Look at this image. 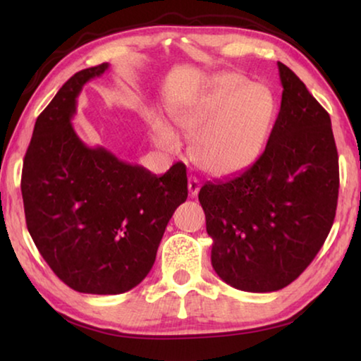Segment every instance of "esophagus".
Instances as JSON below:
<instances>
[{"mask_svg":"<svg viewBox=\"0 0 361 361\" xmlns=\"http://www.w3.org/2000/svg\"><path fill=\"white\" fill-rule=\"evenodd\" d=\"M188 189H189V194L195 197V195L199 194V189H200V181L195 178V176H191L188 181Z\"/></svg>","mask_w":361,"mask_h":361,"instance_id":"obj_1","label":"esophagus"}]
</instances>
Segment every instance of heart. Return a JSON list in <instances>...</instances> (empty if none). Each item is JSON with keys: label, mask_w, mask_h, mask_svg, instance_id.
Returning <instances> with one entry per match:
<instances>
[{"label": "heart", "mask_w": 361, "mask_h": 361, "mask_svg": "<svg viewBox=\"0 0 361 361\" xmlns=\"http://www.w3.org/2000/svg\"><path fill=\"white\" fill-rule=\"evenodd\" d=\"M175 126L191 138L192 159L216 176L240 173L266 148L276 116V100L266 85L248 82L237 73H221L172 108ZM152 132L169 149L178 146L166 122L156 119Z\"/></svg>", "instance_id": "obj_1"}]
</instances>
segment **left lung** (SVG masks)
Instances as JSON below:
<instances>
[{
    "label": "left lung",
    "instance_id": "obj_1",
    "mask_svg": "<svg viewBox=\"0 0 361 361\" xmlns=\"http://www.w3.org/2000/svg\"><path fill=\"white\" fill-rule=\"evenodd\" d=\"M280 111L266 149L245 172L199 191L212 266L231 286L271 293L296 280L331 229L339 162L331 119L304 82L277 62Z\"/></svg>",
    "mask_w": 361,
    "mask_h": 361
}]
</instances>
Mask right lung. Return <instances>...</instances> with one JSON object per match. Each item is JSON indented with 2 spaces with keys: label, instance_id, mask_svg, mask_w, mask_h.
Masks as SVG:
<instances>
[{
  "label": "right lung",
  "instance_id": "right-lung-1",
  "mask_svg": "<svg viewBox=\"0 0 361 361\" xmlns=\"http://www.w3.org/2000/svg\"><path fill=\"white\" fill-rule=\"evenodd\" d=\"M108 68L78 71L38 116L20 185L36 248L63 283L90 295H119L142 282L188 197L185 164L154 175L78 137V97Z\"/></svg>",
  "mask_w": 361,
  "mask_h": 361
}]
</instances>
